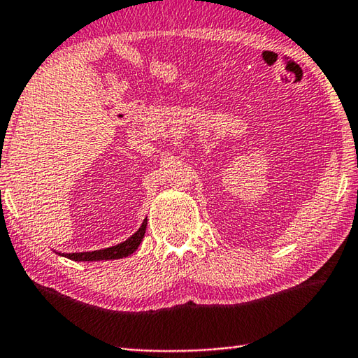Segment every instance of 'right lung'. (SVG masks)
<instances>
[{"label": "right lung", "mask_w": 358, "mask_h": 358, "mask_svg": "<svg viewBox=\"0 0 358 358\" xmlns=\"http://www.w3.org/2000/svg\"><path fill=\"white\" fill-rule=\"evenodd\" d=\"M145 230H147V220H143L142 226L138 227L137 232L126 241H121V243L106 248V250H98V251H85V252H58L59 256L68 257L71 260H76V262H98V260H115V259H123L131 256L134 252L141 241L145 237Z\"/></svg>", "instance_id": "add662e5"}]
</instances>
